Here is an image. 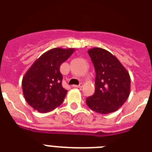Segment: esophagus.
<instances>
[{"instance_id": "1", "label": "esophagus", "mask_w": 152, "mask_h": 152, "mask_svg": "<svg viewBox=\"0 0 152 152\" xmlns=\"http://www.w3.org/2000/svg\"><path fill=\"white\" fill-rule=\"evenodd\" d=\"M82 85H83V84L81 83V84H79L78 85H73V86H74V87H75V88H81L82 87Z\"/></svg>"}]
</instances>
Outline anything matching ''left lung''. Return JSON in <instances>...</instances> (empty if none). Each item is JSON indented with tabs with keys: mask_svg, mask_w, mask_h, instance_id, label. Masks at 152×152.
<instances>
[{
	"mask_svg": "<svg viewBox=\"0 0 152 152\" xmlns=\"http://www.w3.org/2000/svg\"><path fill=\"white\" fill-rule=\"evenodd\" d=\"M96 71V90L86 99L88 106L101 114L113 113L128 99L130 77L126 68L116 56L104 49L88 51Z\"/></svg>",
	"mask_w": 152,
	"mask_h": 152,
	"instance_id": "8db88e82",
	"label": "left lung"
}]
</instances>
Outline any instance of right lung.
<instances>
[{
  "instance_id": "right-lung-1",
  "label": "right lung",
  "mask_w": 152,
  "mask_h": 152,
  "mask_svg": "<svg viewBox=\"0 0 152 152\" xmlns=\"http://www.w3.org/2000/svg\"><path fill=\"white\" fill-rule=\"evenodd\" d=\"M75 49L54 48L39 57L22 78L24 97L29 106L39 113H48L63 102L67 91L62 86L61 64Z\"/></svg>"
}]
</instances>
